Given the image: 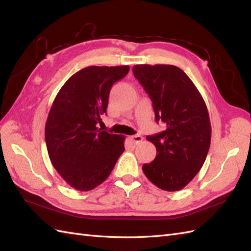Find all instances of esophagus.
<instances>
[{
	"mask_svg": "<svg viewBox=\"0 0 251 251\" xmlns=\"http://www.w3.org/2000/svg\"><path fill=\"white\" fill-rule=\"evenodd\" d=\"M130 140L134 143H138V142H141L142 141V137L140 135H133L130 137Z\"/></svg>",
	"mask_w": 251,
	"mask_h": 251,
	"instance_id": "esophagus-1",
	"label": "esophagus"
}]
</instances>
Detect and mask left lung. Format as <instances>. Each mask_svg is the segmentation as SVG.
I'll return each mask as SVG.
<instances>
[{
    "label": "left lung",
    "instance_id": "left-lung-1",
    "mask_svg": "<svg viewBox=\"0 0 251 251\" xmlns=\"http://www.w3.org/2000/svg\"><path fill=\"white\" fill-rule=\"evenodd\" d=\"M133 74L153 101L156 121L166 126L165 131L147 137L157 155L142 171L163 191H180L198 174L208 153L211 126L206 104L176 66L136 65Z\"/></svg>",
    "mask_w": 251,
    "mask_h": 251
}]
</instances>
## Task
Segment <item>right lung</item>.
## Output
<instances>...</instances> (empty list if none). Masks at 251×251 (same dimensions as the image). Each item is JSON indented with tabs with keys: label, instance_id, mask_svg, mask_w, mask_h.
Segmentation results:
<instances>
[{
	"label": "right lung",
	"instance_id": "right-lung-1",
	"mask_svg": "<svg viewBox=\"0 0 251 251\" xmlns=\"http://www.w3.org/2000/svg\"><path fill=\"white\" fill-rule=\"evenodd\" d=\"M130 67L90 66L59 90L45 126L50 160L68 184L87 192L109 177L125 151V136L97 127L107 112L112 86Z\"/></svg>",
	"mask_w": 251,
	"mask_h": 251
}]
</instances>
